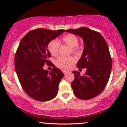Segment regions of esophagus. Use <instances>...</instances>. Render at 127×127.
<instances>
[{"label": "esophagus", "mask_w": 127, "mask_h": 127, "mask_svg": "<svg viewBox=\"0 0 127 127\" xmlns=\"http://www.w3.org/2000/svg\"><path fill=\"white\" fill-rule=\"evenodd\" d=\"M62 72L64 73V74H65V75H66V74H67V73H69L68 71H66V70H62Z\"/></svg>", "instance_id": "esophagus-1"}]
</instances>
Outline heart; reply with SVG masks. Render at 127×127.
Listing matches in <instances>:
<instances>
[{
  "label": "heart",
  "mask_w": 127,
  "mask_h": 127,
  "mask_svg": "<svg viewBox=\"0 0 127 127\" xmlns=\"http://www.w3.org/2000/svg\"><path fill=\"white\" fill-rule=\"evenodd\" d=\"M60 42L70 47L73 53H78L80 51L79 46V39L73 34L69 33L63 36L61 39ZM60 43L55 40L50 41L47 45L48 51L53 56H56L58 54ZM75 61V59L73 57H60L56 61V65L59 68L62 69H68L72 66Z\"/></svg>",
  "instance_id": "heart-1"
}]
</instances>
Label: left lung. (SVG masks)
<instances>
[{
    "label": "left lung",
    "instance_id": "8db88e82",
    "mask_svg": "<svg viewBox=\"0 0 127 127\" xmlns=\"http://www.w3.org/2000/svg\"><path fill=\"white\" fill-rule=\"evenodd\" d=\"M80 36L84 43L78 68H87L83 76L73 71L74 79L72 82L74 94L78 98L88 100L103 91L108 83L112 70V58L106 41L100 33L86 27L66 30Z\"/></svg>",
    "mask_w": 127,
    "mask_h": 127
}]
</instances>
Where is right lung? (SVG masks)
Returning <instances> with one entry per match:
<instances>
[{
	"instance_id": "add662e5",
	"label": "right lung",
	"mask_w": 127,
	"mask_h": 127,
	"mask_svg": "<svg viewBox=\"0 0 127 127\" xmlns=\"http://www.w3.org/2000/svg\"><path fill=\"white\" fill-rule=\"evenodd\" d=\"M39 28L32 30L21 40L15 55V69L21 87L31 98L45 102L54 98L64 74L48 60L51 57L47 48L50 41L65 32ZM45 64L52 70L43 69Z\"/></svg>"
}]
</instances>
